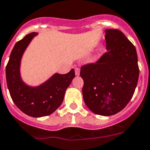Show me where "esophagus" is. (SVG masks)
I'll return each mask as SVG.
<instances>
[{
  "label": "esophagus",
  "instance_id": "34e87169",
  "mask_svg": "<svg viewBox=\"0 0 150 150\" xmlns=\"http://www.w3.org/2000/svg\"><path fill=\"white\" fill-rule=\"evenodd\" d=\"M75 75H79V74H80V69H79V68H75Z\"/></svg>",
  "mask_w": 150,
  "mask_h": 150
}]
</instances>
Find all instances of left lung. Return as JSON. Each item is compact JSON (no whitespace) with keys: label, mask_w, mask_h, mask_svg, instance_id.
<instances>
[{"label":"left lung","mask_w":150,"mask_h":150,"mask_svg":"<svg viewBox=\"0 0 150 150\" xmlns=\"http://www.w3.org/2000/svg\"><path fill=\"white\" fill-rule=\"evenodd\" d=\"M107 52L96 63L81 66L84 102L97 115H115L129 103L139 69L135 46L122 31L105 30Z\"/></svg>","instance_id":"left-lung-1"}]
</instances>
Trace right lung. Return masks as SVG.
I'll use <instances>...</instances> for the list:
<instances>
[{"instance_id": "obj_1", "label": "right lung", "mask_w": 150, "mask_h": 150, "mask_svg": "<svg viewBox=\"0 0 150 150\" xmlns=\"http://www.w3.org/2000/svg\"><path fill=\"white\" fill-rule=\"evenodd\" d=\"M38 33L27 35L15 44L6 66V80L12 100L18 108L31 117H42L52 114L60 106L67 88L75 78L71 69L67 74L56 73L37 87L28 86L21 78V60L24 51Z\"/></svg>"}]
</instances>
